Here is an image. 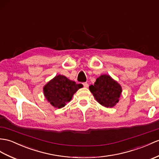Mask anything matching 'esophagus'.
<instances>
[{
  "instance_id": "34e87169",
  "label": "esophagus",
  "mask_w": 159,
  "mask_h": 159,
  "mask_svg": "<svg viewBox=\"0 0 159 159\" xmlns=\"http://www.w3.org/2000/svg\"><path fill=\"white\" fill-rule=\"evenodd\" d=\"M83 85H84V86L85 88H88V84L87 82L83 83Z\"/></svg>"
}]
</instances>
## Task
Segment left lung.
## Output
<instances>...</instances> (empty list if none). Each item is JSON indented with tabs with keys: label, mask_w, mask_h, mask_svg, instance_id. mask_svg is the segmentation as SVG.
Listing matches in <instances>:
<instances>
[{
	"label": "left lung",
	"mask_w": 159,
	"mask_h": 159,
	"mask_svg": "<svg viewBox=\"0 0 159 159\" xmlns=\"http://www.w3.org/2000/svg\"><path fill=\"white\" fill-rule=\"evenodd\" d=\"M89 89L96 101L107 108L116 105L122 92L120 84L108 75H100Z\"/></svg>",
	"instance_id": "obj_1"
}]
</instances>
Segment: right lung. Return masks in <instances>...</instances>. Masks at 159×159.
Returning <instances> with one entry per match:
<instances>
[{"label": "right lung", "instance_id": "1", "mask_svg": "<svg viewBox=\"0 0 159 159\" xmlns=\"http://www.w3.org/2000/svg\"><path fill=\"white\" fill-rule=\"evenodd\" d=\"M82 88V84H77L62 75H56L43 88L44 94L52 106L61 109L70 101L73 94Z\"/></svg>", "mask_w": 159, "mask_h": 159}]
</instances>
